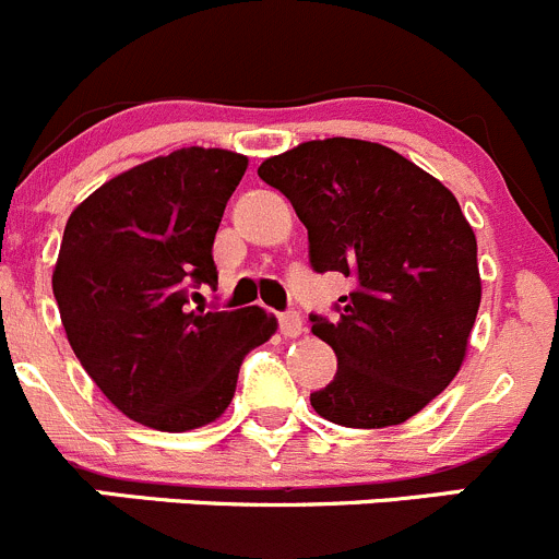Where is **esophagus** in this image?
<instances>
[{
	"instance_id": "1",
	"label": "esophagus",
	"mask_w": 559,
	"mask_h": 559,
	"mask_svg": "<svg viewBox=\"0 0 559 559\" xmlns=\"http://www.w3.org/2000/svg\"><path fill=\"white\" fill-rule=\"evenodd\" d=\"M280 332L285 334V337H299L301 332H305V321H301L299 312H280Z\"/></svg>"
}]
</instances>
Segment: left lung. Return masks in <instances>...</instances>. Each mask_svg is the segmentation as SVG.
<instances>
[{"mask_svg": "<svg viewBox=\"0 0 559 559\" xmlns=\"http://www.w3.org/2000/svg\"><path fill=\"white\" fill-rule=\"evenodd\" d=\"M310 236L316 271L354 294L340 318L312 316L337 373L310 403L345 428H390L423 412L459 376L480 307L477 238L453 191L379 142L310 140L265 158Z\"/></svg>", "mask_w": 559, "mask_h": 559, "instance_id": "obj_1", "label": "left lung"}]
</instances>
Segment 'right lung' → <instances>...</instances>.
<instances>
[{
	"label": "right lung",
	"mask_w": 559,
	"mask_h": 559,
	"mask_svg": "<svg viewBox=\"0 0 559 559\" xmlns=\"http://www.w3.org/2000/svg\"><path fill=\"white\" fill-rule=\"evenodd\" d=\"M249 158L180 147L106 180L68 216L51 288L73 354L134 423L183 433L225 414L243 356L276 332L260 307H189ZM197 296V294H194Z\"/></svg>",
	"instance_id": "obj_1"
}]
</instances>
